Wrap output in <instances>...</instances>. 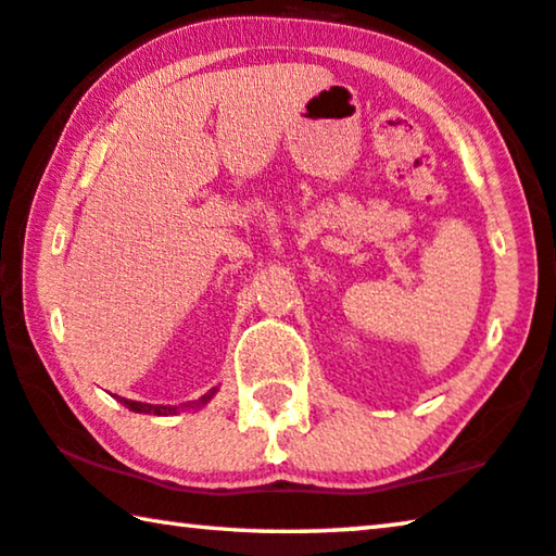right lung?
<instances>
[{"instance_id": "1", "label": "right lung", "mask_w": 556, "mask_h": 556, "mask_svg": "<svg viewBox=\"0 0 556 556\" xmlns=\"http://www.w3.org/2000/svg\"><path fill=\"white\" fill-rule=\"evenodd\" d=\"M218 392V388H211L206 395L203 397H199V400H193V403H186V405H149V403H136V400H126V397H118V403L122 405H126L129 409H134V413H143V415H161V417H166V415H176V413H181V409H201L203 405H208L211 403V397L216 395Z\"/></svg>"}]
</instances>
